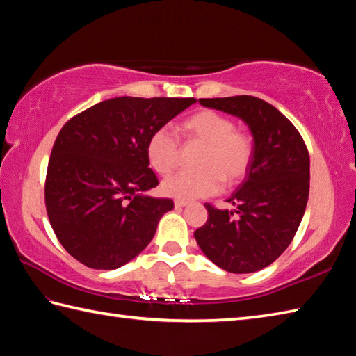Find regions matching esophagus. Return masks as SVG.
I'll list each match as a JSON object with an SVG mask.
<instances>
[{"label":"esophagus","instance_id":"esophagus-1","mask_svg":"<svg viewBox=\"0 0 356 356\" xmlns=\"http://www.w3.org/2000/svg\"><path fill=\"white\" fill-rule=\"evenodd\" d=\"M186 205H188V200H182V199L174 200V207H176V208H184Z\"/></svg>","mask_w":356,"mask_h":356}]
</instances>
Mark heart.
Here are the masks:
<instances>
[{"instance_id": "1", "label": "heart", "mask_w": 356, "mask_h": 356, "mask_svg": "<svg viewBox=\"0 0 356 356\" xmlns=\"http://www.w3.org/2000/svg\"><path fill=\"white\" fill-rule=\"evenodd\" d=\"M185 143L202 147L197 157L199 171L180 172L163 180L162 191L170 197L190 200L207 197L220 191L222 180L232 186L245 179L254 156V139L236 122L216 110H200L179 125ZM179 143L174 136L161 128L149 136L147 157L161 176H168L177 168Z\"/></svg>"}]
</instances>
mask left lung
<instances>
[{
	"label": "left lung",
	"instance_id": "8db88e82",
	"mask_svg": "<svg viewBox=\"0 0 356 356\" xmlns=\"http://www.w3.org/2000/svg\"><path fill=\"white\" fill-rule=\"evenodd\" d=\"M199 102L243 119L254 136V156L245 180L226 200L234 209L205 203L208 220L195 229V241L218 268L257 272L286 251L303 218L311 177L307 147L291 120L260 97Z\"/></svg>",
	"mask_w": 356,
	"mask_h": 356
}]
</instances>
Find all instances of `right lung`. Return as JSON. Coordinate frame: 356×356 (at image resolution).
<instances>
[{
  "mask_svg": "<svg viewBox=\"0 0 356 356\" xmlns=\"http://www.w3.org/2000/svg\"><path fill=\"white\" fill-rule=\"evenodd\" d=\"M194 102V97L122 96L67 120L53 143L44 197L59 243L78 261L118 269L154 237L174 203L142 194L159 185L147 143Z\"/></svg>",
  "mask_w": 356,
  "mask_h": 356,
  "instance_id": "add662e5",
  "label": "right lung"
}]
</instances>
